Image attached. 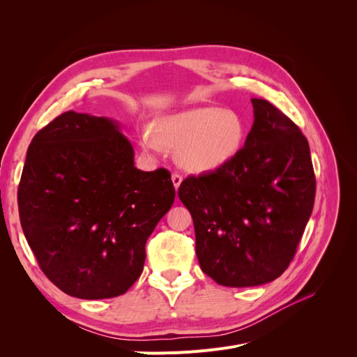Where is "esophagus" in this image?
Segmentation results:
<instances>
[{
  "label": "esophagus",
  "instance_id": "esophagus-1",
  "mask_svg": "<svg viewBox=\"0 0 357 357\" xmlns=\"http://www.w3.org/2000/svg\"><path fill=\"white\" fill-rule=\"evenodd\" d=\"M182 175H179V174H172V182H174V186H175V190H178L179 186H181V183H182Z\"/></svg>",
  "mask_w": 357,
  "mask_h": 357
}]
</instances>
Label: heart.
Here are the masks:
<instances>
[{"label": "heart", "mask_w": 357, "mask_h": 357, "mask_svg": "<svg viewBox=\"0 0 357 357\" xmlns=\"http://www.w3.org/2000/svg\"><path fill=\"white\" fill-rule=\"evenodd\" d=\"M142 146L159 153L178 149V162L195 174L215 172L231 165L248 142V124L238 112L218 107H198L158 120L156 130L144 127Z\"/></svg>", "instance_id": "1"}]
</instances>
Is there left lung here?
<instances>
[{"label": "left lung", "instance_id": "left-lung-1", "mask_svg": "<svg viewBox=\"0 0 357 357\" xmlns=\"http://www.w3.org/2000/svg\"><path fill=\"white\" fill-rule=\"evenodd\" d=\"M252 104L255 121L240 156L220 171L188 176L178 191L194 220L202 272L231 288L264 285L285 272L315 198L301 130L269 101Z\"/></svg>", "mask_w": 357, "mask_h": 357}]
</instances>
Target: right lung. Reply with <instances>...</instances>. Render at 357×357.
I'll list each match as a JSON object with an SVG mask.
<instances>
[{
	"mask_svg": "<svg viewBox=\"0 0 357 357\" xmlns=\"http://www.w3.org/2000/svg\"><path fill=\"white\" fill-rule=\"evenodd\" d=\"M17 201L43 273L70 296L104 299L142 275L146 241L175 188L166 169L135 166L116 120L66 111L33 137Z\"/></svg>",
	"mask_w": 357,
	"mask_h": 357,
	"instance_id": "obj_1",
	"label": "right lung"
}]
</instances>
